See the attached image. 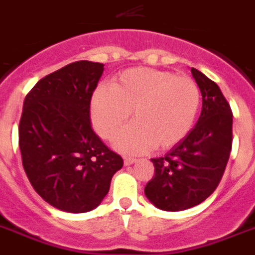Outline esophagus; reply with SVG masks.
<instances>
[{
    "instance_id": "1",
    "label": "esophagus",
    "mask_w": 255,
    "mask_h": 255,
    "mask_svg": "<svg viewBox=\"0 0 255 255\" xmlns=\"http://www.w3.org/2000/svg\"><path fill=\"white\" fill-rule=\"evenodd\" d=\"M136 160H137V159L136 158H132V156H127V155H126V156H125V164L126 165L133 164V163Z\"/></svg>"
}]
</instances>
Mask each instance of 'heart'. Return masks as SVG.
I'll list each match as a JSON object with an SVG mask.
<instances>
[{
  "label": "heart",
  "instance_id": "obj_1",
  "mask_svg": "<svg viewBox=\"0 0 255 255\" xmlns=\"http://www.w3.org/2000/svg\"><path fill=\"white\" fill-rule=\"evenodd\" d=\"M200 106V90L186 75L151 68L122 73L112 88L99 87L91 99V121L104 138H112L132 112L134 123L115 137L118 149L143 152L167 150L182 141Z\"/></svg>",
  "mask_w": 255,
  "mask_h": 255
}]
</instances>
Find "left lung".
I'll use <instances>...</instances> for the list:
<instances>
[{
  "instance_id": "left-lung-1",
  "label": "left lung",
  "mask_w": 255,
  "mask_h": 255,
  "mask_svg": "<svg viewBox=\"0 0 255 255\" xmlns=\"http://www.w3.org/2000/svg\"><path fill=\"white\" fill-rule=\"evenodd\" d=\"M203 108L198 123L169 152L151 159L155 174L146 198L161 210L178 212L200 204L213 194L232 147V112L216 82L191 68Z\"/></svg>"
}]
</instances>
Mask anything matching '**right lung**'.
<instances>
[{"label":"right lung","mask_w":255,"mask_h":255,"mask_svg":"<svg viewBox=\"0 0 255 255\" xmlns=\"http://www.w3.org/2000/svg\"><path fill=\"white\" fill-rule=\"evenodd\" d=\"M104 64L81 60L39 79L25 96L19 147L26 177L45 201L70 213L100 205L121 155L91 127V97Z\"/></svg>","instance_id":"1"}]
</instances>
